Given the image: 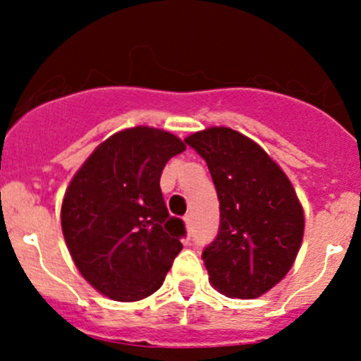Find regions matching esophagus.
Returning a JSON list of instances; mask_svg holds the SVG:
<instances>
[{
  "mask_svg": "<svg viewBox=\"0 0 361 361\" xmlns=\"http://www.w3.org/2000/svg\"><path fill=\"white\" fill-rule=\"evenodd\" d=\"M185 225H187V228H188V231H190V227H192V214H187V216H185Z\"/></svg>",
  "mask_w": 361,
  "mask_h": 361,
  "instance_id": "34e87169",
  "label": "esophagus"
}]
</instances>
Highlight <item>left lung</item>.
Segmentation results:
<instances>
[{
    "mask_svg": "<svg viewBox=\"0 0 361 361\" xmlns=\"http://www.w3.org/2000/svg\"><path fill=\"white\" fill-rule=\"evenodd\" d=\"M206 160L220 201V228L202 251L209 283L232 298H257L293 265L304 211L286 174L257 143L228 127L185 140Z\"/></svg>",
    "mask_w": 361,
    "mask_h": 361,
    "instance_id": "1",
    "label": "left lung"
}]
</instances>
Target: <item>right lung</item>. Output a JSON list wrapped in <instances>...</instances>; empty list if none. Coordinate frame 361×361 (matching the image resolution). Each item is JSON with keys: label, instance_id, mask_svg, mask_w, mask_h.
I'll use <instances>...</instances> for the list:
<instances>
[{"label": "right lung", "instance_id": "1", "mask_svg": "<svg viewBox=\"0 0 361 361\" xmlns=\"http://www.w3.org/2000/svg\"><path fill=\"white\" fill-rule=\"evenodd\" d=\"M183 141L152 127L113 134L69 183L61 224L83 278L118 302L148 297L162 286L180 253L185 224L171 216L160 190L167 160Z\"/></svg>", "mask_w": 361, "mask_h": 361}]
</instances>
